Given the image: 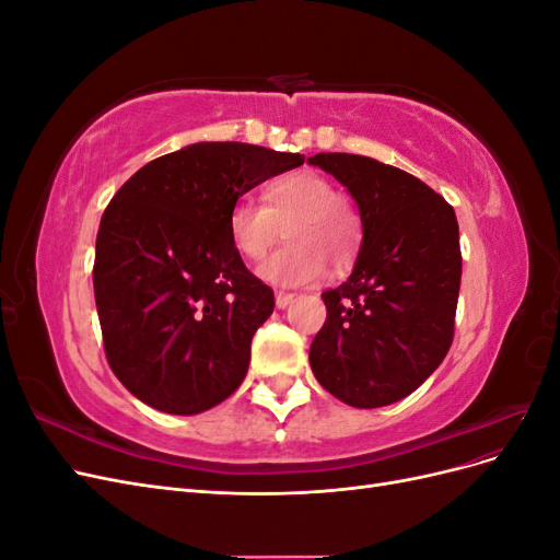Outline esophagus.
<instances>
[{
	"label": "esophagus",
	"mask_w": 560,
	"mask_h": 560,
	"mask_svg": "<svg viewBox=\"0 0 560 560\" xmlns=\"http://www.w3.org/2000/svg\"><path fill=\"white\" fill-rule=\"evenodd\" d=\"M292 301H294V294H287V292H278L276 294V306L278 308H287Z\"/></svg>",
	"instance_id": "obj_1"
}]
</instances>
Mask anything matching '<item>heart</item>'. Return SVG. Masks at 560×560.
Returning <instances> with one entry per match:
<instances>
[{
	"label": "heart",
	"mask_w": 560,
	"mask_h": 560,
	"mask_svg": "<svg viewBox=\"0 0 560 560\" xmlns=\"http://www.w3.org/2000/svg\"><path fill=\"white\" fill-rule=\"evenodd\" d=\"M259 206L252 198L233 202L229 238L247 261H264L287 233V245L270 257L259 276L280 287H306L331 268H346L362 241V219L325 175L301 171L270 182Z\"/></svg>",
	"instance_id": "1"
}]
</instances>
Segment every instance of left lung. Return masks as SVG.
Here are the masks:
<instances>
[{
    "instance_id": "1",
    "label": "left lung",
    "mask_w": 560,
    "mask_h": 560,
    "mask_svg": "<svg viewBox=\"0 0 560 560\" xmlns=\"http://www.w3.org/2000/svg\"><path fill=\"white\" fill-rule=\"evenodd\" d=\"M311 165L358 202L362 245L350 278L322 294L327 322L311 346L319 385L354 409L411 395L453 341L463 257L457 219L425 182L358 154H315Z\"/></svg>"
}]
</instances>
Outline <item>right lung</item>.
I'll list each match as a JSON object with an SVG mask.
<instances>
[{
    "label": "right lung",
    "instance_id": "obj_1",
    "mask_svg": "<svg viewBox=\"0 0 560 560\" xmlns=\"http://www.w3.org/2000/svg\"><path fill=\"white\" fill-rule=\"evenodd\" d=\"M303 165L243 142H198L140 167L100 222L93 287L114 376L151 409L196 416L231 397L273 290L229 238L233 202Z\"/></svg>",
    "mask_w": 560,
    "mask_h": 560
}]
</instances>
